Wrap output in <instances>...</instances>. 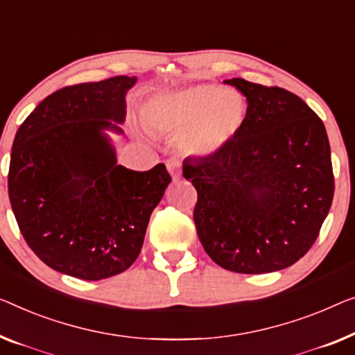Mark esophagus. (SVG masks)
I'll list each match as a JSON object with an SVG mask.
<instances>
[{"label":"esophagus","instance_id":"1","mask_svg":"<svg viewBox=\"0 0 355 355\" xmlns=\"http://www.w3.org/2000/svg\"><path fill=\"white\" fill-rule=\"evenodd\" d=\"M167 171L175 182L182 177V168H180V164L177 161H167Z\"/></svg>","mask_w":355,"mask_h":355}]
</instances>
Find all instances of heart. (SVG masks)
<instances>
[{
    "label": "heart",
    "instance_id": "obj_1",
    "mask_svg": "<svg viewBox=\"0 0 355 355\" xmlns=\"http://www.w3.org/2000/svg\"><path fill=\"white\" fill-rule=\"evenodd\" d=\"M145 124L164 135H180L184 155L205 157L228 146L245 123L247 105L241 94L215 84L180 89L145 103Z\"/></svg>",
    "mask_w": 355,
    "mask_h": 355
}]
</instances>
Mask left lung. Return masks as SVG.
<instances>
[{
  "label": "left lung",
  "instance_id": "obj_1",
  "mask_svg": "<svg viewBox=\"0 0 355 355\" xmlns=\"http://www.w3.org/2000/svg\"><path fill=\"white\" fill-rule=\"evenodd\" d=\"M247 100L239 134L223 150L184 159L198 191L194 223L218 266L264 274L306 255L329 215L333 180L325 125L298 95L226 79Z\"/></svg>",
  "mask_w": 355,
  "mask_h": 355
}]
</instances>
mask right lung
I'll return each instance as SVG.
<instances>
[{
    "label": "right lung",
    "mask_w": 355,
    "mask_h": 355,
    "mask_svg": "<svg viewBox=\"0 0 355 355\" xmlns=\"http://www.w3.org/2000/svg\"><path fill=\"white\" fill-rule=\"evenodd\" d=\"M135 76L51 94L15 134L10 207L26 244L67 276L102 280L137 260L148 221L172 182L164 164L137 172L118 164L108 132L124 134Z\"/></svg>",
    "instance_id": "right-lung-1"
}]
</instances>
